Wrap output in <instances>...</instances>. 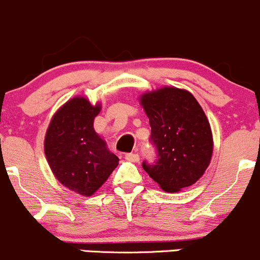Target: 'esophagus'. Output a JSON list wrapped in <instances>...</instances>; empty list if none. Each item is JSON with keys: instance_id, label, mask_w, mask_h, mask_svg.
<instances>
[{"instance_id": "34e87169", "label": "esophagus", "mask_w": 260, "mask_h": 260, "mask_svg": "<svg viewBox=\"0 0 260 260\" xmlns=\"http://www.w3.org/2000/svg\"><path fill=\"white\" fill-rule=\"evenodd\" d=\"M124 158L127 159L128 161H132V162H138L139 161V155L136 153H127L124 155Z\"/></svg>"}]
</instances>
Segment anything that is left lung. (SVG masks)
Masks as SVG:
<instances>
[{"mask_svg": "<svg viewBox=\"0 0 260 260\" xmlns=\"http://www.w3.org/2000/svg\"><path fill=\"white\" fill-rule=\"evenodd\" d=\"M139 102L158 150L155 164L144 161L143 169L167 192L195 184L206 172L213 152L210 122L198 100L184 88L164 86L142 93Z\"/></svg>", "mask_w": 260, "mask_h": 260, "instance_id": "obj_1", "label": "left lung"}]
</instances>
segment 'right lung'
<instances>
[{"label": "right lung", "instance_id": "right-lung-1", "mask_svg": "<svg viewBox=\"0 0 260 260\" xmlns=\"http://www.w3.org/2000/svg\"><path fill=\"white\" fill-rule=\"evenodd\" d=\"M100 111L101 102L92 105L84 96H75L54 113L45 133L44 153L51 173L82 196H92L119 161L93 128Z\"/></svg>", "mask_w": 260, "mask_h": 260}]
</instances>
